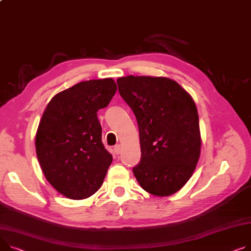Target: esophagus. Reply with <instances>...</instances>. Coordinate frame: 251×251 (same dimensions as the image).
<instances>
[{"label":"esophagus","instance_id":"34e87169","mask_svg":"<svg viewBox=\"0 0 251 251\" xmlns=\"http://www.w3.org/2000/svg\"><path fill=\"white\" fill-rule=\"evenodd\" d=\"M114 151H115L116 154H120V153H121V146H120L119 144L116 145V146L114 147Z\"/></svg>","mask_w":251,"mask_h":251}]
</instances>
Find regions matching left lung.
I'll list each match as a JSON object with an SVG mask.
<instances>
[{
	"label": "left lung",
	"mask_w": 251,
	"mask_h": 251,
	"mask_svg": "<svg viewBox=\"0 0 251 251\" xmlns=\"http://www.w3.org/2000/svg\"><path fill=\"white\" fill-rule=\"evenodd\" d=\"M117 83L139 128L141 159L133 174L153 196L176 193L192 176L201 153L193 98L169 77L128 75Z\"/></svg>",
	"instance_id": "8db88e82"
}]
</instances>
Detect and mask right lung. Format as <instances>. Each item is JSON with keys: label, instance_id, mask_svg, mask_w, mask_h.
<instances>
[{"label": "right lung", "instance_id": "add662e5", "mask_svg": "<svg viewBox=\"0 0 251 251\" xmlns=\"http://www.w3.org/2000/svg\"><path fill=\"white\" fill-rule=\"evenodd\" d=\"M116 91L111 77L81 81L56 94L43 112L37 158L48 182L66 198L87 199L102 186L113 157L103 145L97 112Z\"/></svg>", "mask_w": 251, "mask_h": 251}]
</instances>
